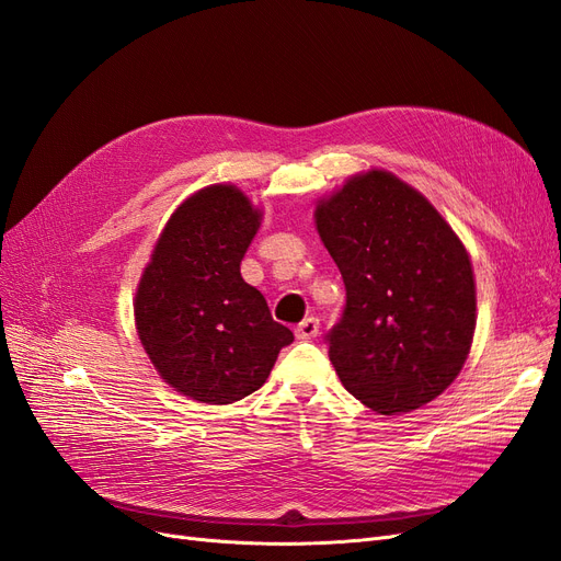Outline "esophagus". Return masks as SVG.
I'll return each instance as SVG.
<instances>
[{"label":"esophagus","instance_id":"obj_1","mask_svg":"<svg viewBox=\"0 0 561 561\" xmlns=\"http://www.w3.org/2000/svg\"><path fill=\"white\" fill-rule=\"evenodd\" d=\"M295 332H297L299 339H313V336H318V332H320V320L313 318V316L304 318V320L299 322V325L295 328Z\"/></svg>","mask_w":561,"mask_h":561}]
</instances>
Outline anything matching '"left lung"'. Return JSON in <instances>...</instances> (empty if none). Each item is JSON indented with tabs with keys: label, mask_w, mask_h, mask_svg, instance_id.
I'll use <instances>...</instances> for the list:
<instances>
[{
	"label": "left lung",
	"mask_w": 561,
	"mask_h": 561,
	"mask_svg": "<svg viewBox=\"0 0 561 561\" xmlns=\"http://www.w3.org/2000/svg\"><path fill=\"white\" fill-rule=\"evenodd\" d=\"M316 227L342 271L346 307L325 334L353 398L377 414L412 412L458 377L474 332V280L451 227L383 171L320 201Z\"/></svg>",
	"instance_id": "obj_1"
}]
</instances>
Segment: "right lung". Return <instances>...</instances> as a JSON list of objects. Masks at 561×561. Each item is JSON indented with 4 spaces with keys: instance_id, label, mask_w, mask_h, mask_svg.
Masks as SVG:
<instances>
[{
    "instance_id": "obj_1",
    "label": "right lung",
    "mask_w": 561,
    "mask_h": 561,
    "mask_svg": "<svg viewBox=\"0 0 561 561\" xmlns=\"http://www.w3.org/2000/svg\"><path fill=\"white\" fill-rule=\"evenodd\" d=\"M260 210L231 184L206 186L165 225L135 295V325L182 396L229 404L257 390L295 334L241 276Z\"/></svg>"
}]
</instances>
